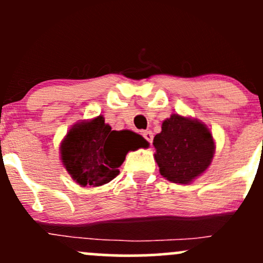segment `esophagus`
<instances>
[{
  "label": "esophagus",
  "mask_w": 263,
  "mask_h": 263,
  "mask_svg": "<svg viewBox=\"0 0 263 263\" xmlns=\"http://www.w3.org/2000/svg\"><path fill=\"white\" fill-rule=\"evenodd\" d=\"M142 135H143L144 140L148 142V143L152 144V141H153V132L152 131H143L142 132Z\"/></svg>",
  "instance_id": "esophagus-1"
}]
</instances>
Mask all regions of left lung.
Returning a JSON list of instances; mask_svg holds the SVG:
<instances>
[{"label": "left lung", "mask_w": 263, "mask_h": 263, "mask_svg": "<svg viewBox=\"0 0 263 263\" xmlns=\"http://www.w3.org/2000/svg\"><path fill=\"white\" fill-rule=\"evenodd\" d=\"M159 172L173 183L186 184L200 176L213 159V135L197 120L173 114L153 138Z\"/></svg>", "instance_id": "obj_1"}]
</instances>
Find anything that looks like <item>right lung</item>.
<instances>
[{"mask_svg":"<svg viewBox=\"0 0 263 263\" xmlns=\"http://www.w3.org/2000/svg\"><path fill=\"white\" fill-rule=\"evenodd\" d=\"M148 142L135 132L112 131L102 116L75 125L63 141L64 167L80 185L99 186L112 180L128 151L147 147Z\"/></svg>","mask_w":263,"mask_h":263,"instance_id":"add662e5","label":"right lung"}]
</instances>
